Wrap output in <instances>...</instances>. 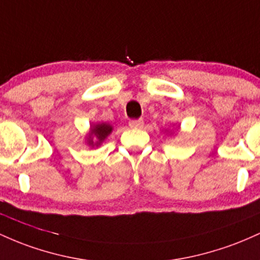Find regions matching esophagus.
Listing matches in <instances>:
<instances>
[{"instance_id":"obj_1","label":"esophagus","mask_w":260,"mask_h":260,"mask_svg":"<svg viewBox=\"0 0 260 260\" xmlns=\"http://www.w3.org/2000/svg\"><path fill=\"white\" fill-rule=\"evenodd\" d=\"M130 127H134V129H141L144 126V119H131L129 121Z\"/></svg>"}]
</instances>
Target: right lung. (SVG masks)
I'll return each mask as SVG.
<instances>
[{"instance_id":"add662e5","label":"right lung","mask_w":260,"mask_h":260,"mask_svg":"<svg viewBox=\"0 0 260 260\" xmlns=\"http://www.w3.org/2000/svg\"><path fill=\"white\" fill-rule=\"evenodd\" d=\"M112 133V126L108 124H98V125H94V126L92 127L91 130V138H89V145H93V140H92V136H94L95 139H97V142H95L94 145H101V142L103 141L104 139L107 138L109 134Z\"/></svg>"}]
</instances>
